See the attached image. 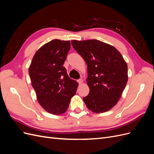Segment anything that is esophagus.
<instances>
[{
  "mask_svg": "<svg viewBox=\"0 0 154 154\" xmlns=\"http://www.w3.org/2000/svg\"><path fill=\"white\" fill-rule=\"evenodd\" d=\"M78 82L79 83V84H82L83 83V80L82 79H79V80H78Z\"/></svg>",
  "mask_w": 154,
  "mask_h": 154,
  "instance_id": "esophagus-1",
  "label": "esophagus"
}]
</instances>
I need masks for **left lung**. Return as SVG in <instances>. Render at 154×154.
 Returning <instances> with one entry per match:
<instances>
[{
    "mask_svg": "<svg viewBox=\"0 0 154 154\" xmlns=\"http://www.w3.org/2000/svg\"><path fill=\"white\" fill-rule=\"evenodd\" d=\"M73 48L87 66L89 94L83 97L87 108L95 113L110 110L120 99L128 81V67L114 46L97 40H72Z\"/></svg>",
    "mask_w": 154,
    "mask_h": 154,
    "instance_id": "8db88e82",
    "label": "left lung"
}]
</instances>
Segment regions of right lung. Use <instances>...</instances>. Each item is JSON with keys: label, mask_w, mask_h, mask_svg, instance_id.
I'll return each mask as SVG.
<instances>
[{"label": "right lung", "mask_w": 154, "mask_h": 154, "mask_svg": "<svg viewBox=\"0 0 154 154\" xmlns=\"http://www.w3.org/2000/svg\"><path fill=\"white\" fill-rule=\"evenodd\" d=\"M70 48L69 40H51L36 51L29 67L37 100L45 110L54 115L66 112L78 86L63 66Z\"/></svg>", "instance_id": "right-lung-1"}]
</instances>
